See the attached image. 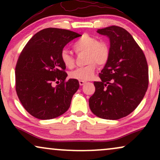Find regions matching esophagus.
Returning <instances> with one entry per match:
<instances>
[{
    "label": "esophagus",
    "instance_id": "34e87169",
    "mask_svg": "<svg viewBox=\"0 0 160 160\" xmlns=\"http://www.w3.org/2000/svg\"><path fill=\"white\" fill-rule=\"evenodd\" d=\"M79 83H80V86H82L86 83V82L83 81V80H79Z\"/></svg>",
    "mask_w": 160,
    "mask_h": 160
}]
</instances>
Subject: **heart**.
<instances>
[{"label":"heart","instance_id":"obj_1","mask_svg":"<svg viewBox=\"0 0 160 160\" xmlns=\"http://www.w3.org/2000/svg\"><path fill=\"white\" fill-rule=\"evenodd\" d=\"M77 52H86L87 65L78 68L70 73L71 78L79 80H89L92 79L96 70V63L98 65H104L110 57V48L108 43L104 41H98L94 36L83 35L73 45ZM60 58L63 65L68 68L74 66V57L69 51L63 49L60 52Z\"/></svg>","mask_w":160,"mask_h":160}]
</instances>
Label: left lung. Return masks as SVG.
<instances>
[{
	"label": "left lung",
	"mask_w": 160,
	"mask_h": 160,
	"mask_svg": "<svg viewBox=\"0 0 160 160\" xmlns=\"http://www.w3.org/2000/svg\"><path fill=\"white\" fill-rule=\"evenodd\" d=\"M97 32L110 40V57L95 81L89 98L93 113L105 120H118L131 113L141 103L148 87L146 58L132 36L122 28L112 26Z\"/></svg>",
	"instance_id": "obj_1"
}]
</instances>
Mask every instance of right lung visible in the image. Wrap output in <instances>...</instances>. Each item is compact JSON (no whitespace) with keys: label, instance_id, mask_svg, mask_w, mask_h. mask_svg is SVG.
Here are the masks:
<instances>
[{"label":"right lung","instance_id":"add662e5","mask_svg":"<svg viewBox=\"0 0 160 160\" xmlns=\"http://www.w3.org/2000/svg\"><path fill=\"white\" fill-rule=\"evenodd\" d=\"M65 29L40 31L24 47L16 65V90L26 111L40 120H51L65 113L79 89L76 79L68 74L60 58L65 45L80 37ZM60 82L56 88L53 82Z\"/></svg>","mask_w":160,"mask_h":160}]
</instances>
